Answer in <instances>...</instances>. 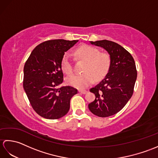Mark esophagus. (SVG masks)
Returning a JSON list of instances; mask_svg holds the SVG:
<instances>
[{"label":"esophagus","instance_id":"esophagus-1","mask_svg":"<svg viewBox=\"0 0 158 158\" xmlns=\"http://www.w3.org/2000/svg\"><path fill=\"white\" fill-rule=\"evenodd\" d=\"M79 92L81 93V94H85L87 93V91L86 90H79Z\"/></svg>","mask_w":158,"mask_h":158}]
</instances>
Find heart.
<instances>
[{"label": "heart", "mask_w": 158, "mask_h": 158, "mask_svg": "<svg viewBox=\"0 0 158 158\" xmlns=\"http://www.w3.org/2000/svg\"><path fill=\"white\" fill-rule=\"evenodd\" d=\"M75 54L80 59L86 61L83 74H76L66 78L69 85L78 89H83L91 85L94 81L102 79L109 69L110 59L106 53L100 52L95 47L82 45L76 49ZM61 68L64 73L70 75L73 72L71 58L65 53L61 61Z\"/></svg>", "instance_id": "b5f03b06"}]
</instances>
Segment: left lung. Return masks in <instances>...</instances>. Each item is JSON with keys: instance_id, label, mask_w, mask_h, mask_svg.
Returning a JSON list of instances; mask_svg holds the SVG:
<instances>
[{"instance_id": "left-lung-1", "label": "left lung", "mask_w": 158, "mask_h": 158, "mask_svg": "<svg viewBox=\"0 0 158 158\" xmlns=\"http://www.w3.org/2000/svg\"><path fill=\"white\" fill-rule=\"evenodd\" d=\"M90 43L105 49L110 64L105 78L90 89L96 98L88 108L95 115L109 117L120 111L133 94L137 77L135 62L126 49L115 42L102 40Z\"/></svg>"}]
</instances>
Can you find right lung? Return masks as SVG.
<instances>
[{
    "label": "right lung",
    "instance_id": "add662e5",
    "mask_svg": "<svg viewBox=\"0 0 158 158\" xmlns=\"http://www.w3.org/2000/svg\"><path fill=\"white\" fill-rule=\"evenodd\" d=\"M78 40H49L33 49L23 68V86L32 107L40 116L49 119L61 118L69 112L70 101L77 94L63 82L61 61L66 52Z\"/></svg>",
    "mask_w": 158,
    "mask_h": 158
}]
</instances>
